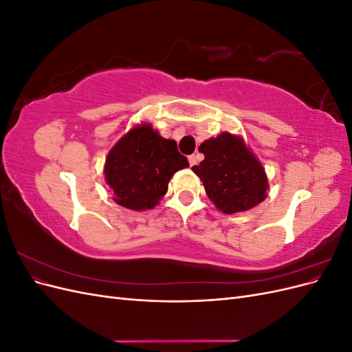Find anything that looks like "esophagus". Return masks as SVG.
Wrapping results in <instances>:
<instances>
[{
    "mask_svg": "<svg viewBox=\"0 0 352 352\" xmlns=\"http://www.w3.org/2000/svg\"><path fill=\"white\" fill-rule=\"evenodd\" d=\"M188 160H189V166H190V167L197 166V163H198V158H197V155H195V154L189 155V157H188Z\"/></svg>",
    "mask_w": 352,
    "mask_h": 352,
    "instance_id": "esophagus-1",
    "label": "esophagus"
}]
</instances>
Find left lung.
<instances>
[{
    "instance_id": "left-lung-1",
    "label": "left lung",
    "mask_w": 352,
    "mask_h": 352,
    "mask_svg": "<svg viewBox=\"0 0 352 352\" xmlns=\"http://www.w3.org/2000/svg\"><path fill=\"white\" fill-rule=\"evenodd\" d=\"M199 153L206 158L192 170L221 212L247 211L267 197L264 167L241 136L223 132L202 142Z\"/></svg>"
}]
</instances>
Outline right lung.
<instances>
[{"instance_id": "add662e5", "label": "right lung", "mask_w": 352, "mask_h": 352, "mask_svg": "<svg viewBox=\"0 0 352 352\" xmlns=\"http://www.w3.org/2000/svg\"><path fill=\"white\" fill-rule=\"evenodd\" d=\"M188 166L173 140H164L151 124L142 123L111 148L104 175L117 204L142 211L154 208L166 195L168 180Z\"/></svg>"}]
</instances>
